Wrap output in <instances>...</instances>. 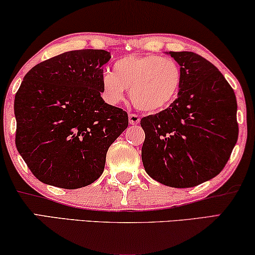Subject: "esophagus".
I'll use <instances>...</instances> for the list:
<instances>
[{"mask_svg":"<svg viewBox=\"0 0 255 255\" xmlns=\"http://www.w3.org/2000/svg\"><path fill=\"white\" fill-rule=\"evenodd\" d=\"M128 122H130L131 125L139 124V122H140V118H139V116H137L135 114H128Z\"/></svg>","mask_w":255,"mask_h":255,"instance_id":"esophagus-1","label":"esophagus"}]
</instances>
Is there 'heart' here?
Instances as JSON below:
<instances>
[{
  "label": "heart",
  "mask_w": 255,
  "mask_h": 255,
  "mask_svg": "<svg viewBox=\"0 0 255 255\" xmlns=\"http://www.w3.org/2000/svg\"><path fill=\"white\" fill-rule=\"evenodd\" d=\"M181 82L182 72L172 59L156 54H130L115 62L113 73L102 75V90L104 99L116 104L128 89L139 110L159 113L175 101Z\"/></svg>",
  "instance_id": "obj_1"
}]
</instances>
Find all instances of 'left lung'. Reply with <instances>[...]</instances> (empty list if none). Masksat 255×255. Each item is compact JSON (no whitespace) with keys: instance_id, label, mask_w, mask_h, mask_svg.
<instances>
[{"instance_id":"left-lung-1","label":"left lung","mask_w":255,"mask_h":255,"mask_svg":"<svg viewBox=\"0 0 255 255\" xmlns=\"http://www.w3.org/2000/svg\"><path fill=\"white\" fill-rule=\"evenodd\" d=\"M182 72L179 96L167 109L141 118V160L152 179L191 188L214 179L238 140L237 100L210 61L194 52H169Z\"/></svg>"}]
</instances>
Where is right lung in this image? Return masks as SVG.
Here are the masks:
<instances>
[{
  "instance_id": "add662e5",
  "label": "right lung",
  "mask_w": 255,
  "mask_h": 255,
  "mask_svg": "<svg viewBox=\"0 0 255 255\" xmlns=\"http://www.w3.org/2000/svg\"><path fill=\"white\" fill-rule=\"evenodd\" d=\"M104 50L69 51L38 64L15 95L16 147L43 183L78 189L102 175L127 111L101 97Z\"/></svg>"
}]
</instances>
